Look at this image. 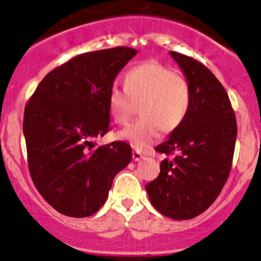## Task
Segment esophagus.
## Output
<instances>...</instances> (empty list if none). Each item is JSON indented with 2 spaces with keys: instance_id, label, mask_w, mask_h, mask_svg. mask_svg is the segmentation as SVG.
I'll use <instances>...</instances> for the list:
<instances>
[{
  "instance_id": "34e87169",
  "label": "esophagus",
  "mask_w": 261,
  "mask_h": 261,
  "mask_svg": "<svg viewBox=\"0 0 261 261\" xmlns=\"http://www.w3.org/2000/svg\"><path fill=\"white\" fill-rule=\"evenodd\" d=\"M141 158H143V155H141V154L139 153V151H134V153H133V161H134V162L140 161Z\"/></svg>"
}]
</instances>
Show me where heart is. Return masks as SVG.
I'll return each mask as SVG.
<instances>
[{
  "label": "heart",
  "instance_id": "obj_1",
  "mask_svg": "<svg viewBox=\"0 0 261 261\" xmlns=\"http://www.w3.org/2000/svg\"><path fill=\"white\" fill-rule=\"evenodd\" d=\"M125 89L113 87L108 94V111L115 122L123 125L136 112L141 117L121 130L118 139L136 150H148L163 133L184 123L191 106V89L178 72L155 61H146L126 72Z\"/></svg>",
  "mask_w": 261,
  "mask_h": 261
}]
</instances>
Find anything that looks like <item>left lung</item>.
Returning <instances> with one entry per match:
<instances>
[{
	"instance_id": "8db88e82",
	"label": "left lung",
	"mask_w": 261,
	"mask_h": 261,
	"mask_svg": "<svg viewBox=\"0 0 261 261\" xmlns=\"http://www.w3.org/2000/svg\"><path fill=\"white\" fill-rule=\"evenodd\" d=\"M191 89L189 115L168 140L155 148L173 154L161 162V173L145 186L154 208L184 221L205 212L221 194L233 159L237 123L223 85L203 63L169 52Z\"/></svg>"
}]
</instances>
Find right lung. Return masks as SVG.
I'll list each match as a JSON object with an SVG mask.
<instances>
[{"label":"right lung","instance_id":"1","mask_svg":"<svg viewBox=\"0 0 261 261\" xmlns=\"http://www.w3.org/2000/svg\"><path fill=\"white\" fill-rule=\"evenodd\" d=\"M138 53L116 47L76 56L39 83L24 112L30 176L50 206L67 217L97 213L113 178L131 162L123 141L95 146L110 130L108 94Z\"/></svg>","mask_w":261,"mask_h":261}]
</instances>
